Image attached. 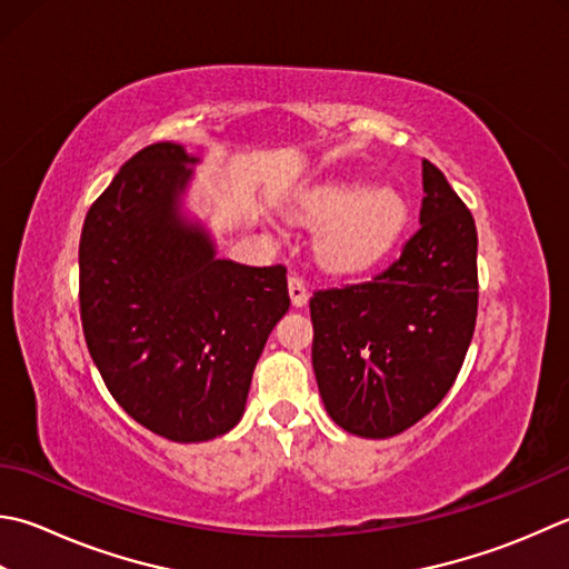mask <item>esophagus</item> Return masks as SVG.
Masks as SVG:
<instances>
[{"instance_id": "1", "label": "esophagus", "mask_w": 569, "mask_h": 569, "mask_svg": "<svg viewBox=\"0 0 569 569\" xmlns=\"http://www.w3.org/2000/svg\"><path fill=\"white\" fill-rule=\"evenodd\" d=\"M288 293H291V303L296 308H303L308 303V288L300 276L288 278Z\"/></svg>"}]
</instances>
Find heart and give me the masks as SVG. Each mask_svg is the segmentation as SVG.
Instances as JSON below:
<instances>
[{"instance_id": "heart-1", "label": "heart", "mask_w": 569, "mask_h": 569, "mask_svg": "<svg viewBox=\"0 0 569 569\" xmlns=\"http://www.w3.org/2000/svg\"><path fill=\"white\" fill-rule=\"evenodd\" d=\"M298 217L329 224L316 239V256L330 273L352 276L380 263L407 224V202L392 187L367 189L362 180L320 184L303 197Z\"/></svg>"}]
</instances>
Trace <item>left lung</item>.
I'll return each instance as SVG.
<instances>
[{"instance_id":"1","label":"left lung","mask_w":569,"mask_h":569,"mask_svg":"<svg viewBox=\"0 0 569 569\" xmlns=\"http://www.w3.org/2000/svg\"><path fill=\"white\" fill-rule=\"evenodd\" d=\"M421 227L370 281L310 298L313 370L345 431L387 439L415 427L456 382L478 313V237L469 207L425 160Z\"/></svg>"}]
</instances>
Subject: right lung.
I'll list each match as a JSON object with an SVG mask.
<instances>
[{
  "instance_id": "obj_1",
  "label": "right lung",
  "mask_w": 569,
  "mask_h": 569,
  "mask_svg": "<svg viewBox=\"0 0 569 569\" xmlns=\"http://www.w3.org/2000/svg\"><path fill=\"white\" fill-rule=\"evenodd\" d=\"M189 158L154 142L91 204L78 243L88 352L116 402L158 437L192 443L237 427L253 367L286 316V266L217 259L177 214Z\"/></svg>"
}]
</instances>
